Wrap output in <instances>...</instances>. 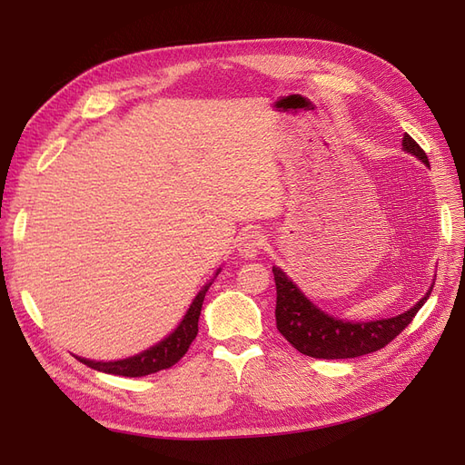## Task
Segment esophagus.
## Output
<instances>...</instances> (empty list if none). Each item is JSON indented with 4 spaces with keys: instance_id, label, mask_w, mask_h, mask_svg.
<instances>
[{
    "instance_id": "1",
    "label": "esophagus",
    "mask_w": 465,
    "mask_h": 465,
    "mask_svg": "<svg viewBox=\"0 0 465 465\" xmlns=\"http://www.w3.org/2000/svg\"><path fill=\"white\" fill-rule=\"evenodd\" d=\"M263 248V236L256 231H250L242 234L241 241H238V254L242 258H254L260 254V250Z\"/></svg>"
}]
</instances>
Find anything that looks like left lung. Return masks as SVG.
<instances>
[{"mask_svg":"<svg viewBox=\"0 0 465 465\" xmlns=\"http://www.w3.org/2000/svg\"><path fill=\"white\" fill-rule=\"evenodd\" d=\"M403 149L407 153H413L419 161L429 164L425 151L419 147L411 135H403ZM273 277L277 289V330L299 353L314 359H353L386 347L410 326L419 308L425 304L432 291L430 287L411 311L396 318L374 322H343L316 308L279 267H273Z\"/></svg>","mask_w":465,"mask_h":465,"instance_id":"obj_1","label":"left lung"}]
</instances>
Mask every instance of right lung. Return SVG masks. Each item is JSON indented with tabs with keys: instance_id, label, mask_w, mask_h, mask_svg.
I'll return each mask as SVG.
<instances>
[{
	"instance_id": "right-lung-1",
	"label": "right lung",
	"mask_w": 465,
	"mask_h": 465,
	"mask_svg": "<svg viewBox=\"0 0 465 465\" xmlns=\"http://www.w3.org/2000/svg\"><path fill=\"white\" fill-rule=\"evenodd\" d=\"M209 285L211 283H207L198 292V297L193 299L184 320L180 322V326L171 335H168L166 340L143 351V353H139L130 359H124V361H110V362H96V361H87L81 357H77V359L83 364H87L89 369L101 371L106 374H116V376H130V378L147 376L153 372L171 369L173 364H176L182 357L186 355V351L190 349L192 341L195 340V335H198V320L202 314V304H203Z\"/></svg>"
}]
</instances>
